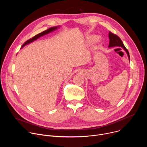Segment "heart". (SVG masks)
<instances>
[{
	"label": "heart",
	"instance_id": "1",
	"mask_svg": "<svg viewBox=\"0 0 147 147\" xmlns=\"http://www.w3.org/2000/svg\"><path fill=\"white\" fill-rule=\"evenodd\" d=\"M96 38V36L95 35H93L89 37L88 40H89V42H94Z\"/></svg>",
	"mask_w": 147,
	"mask_h": 147
}]
</instances>
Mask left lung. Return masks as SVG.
Listing matches in <instances>:
<instances>
[{
    "label": "left lung",
    "instance_id": "left-lung-1",
    "mask_svg": "<svg viewBox=\"0 0 147 147\" xmlns=\"http://www.w3.org/2000/svg\"><path fill=\"white\" fill-rule=\"evenodd\" d=\"M109 45L108 46L109 48H115V47H121L122 48L124 51L126 52L129 61H130V55L129 53L127 51V49L125 48L124 47L123 42L120 39V38L116 35L112 34L111 32H109Z\"/></svg>",
    "mask_w": 147,
    "mask_h": 147
}]
</instances>
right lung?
Instances as JSON below:
<instances>
[{"instance_id": "obj_1", "label": "right lung", "mask_w": 147, "mask_h": 147, "mask_svg": "<svg viewBox=\"0 0 147 147\" xmlns=\"http://www.w3.org/2000/svg\"><path fill=\"white\" fill-rule=\"evenodd\" d=\"M59 27H60V26H56V27H51V28H49V29H48L47 30L44 31H43V32H40V33L37 34L36 35H35V36H34V37L32 38L31 39H30L29 40H27V41L23 45V46L22 47V48H23L24 47H25L26 45H28L29 44L32 42H34V40H36L37 39H38V38H40V36H44V35H47V34H49V33H51V32H53V31L56 30H57V28H59Z\"/></svg>"}]
</instances>
